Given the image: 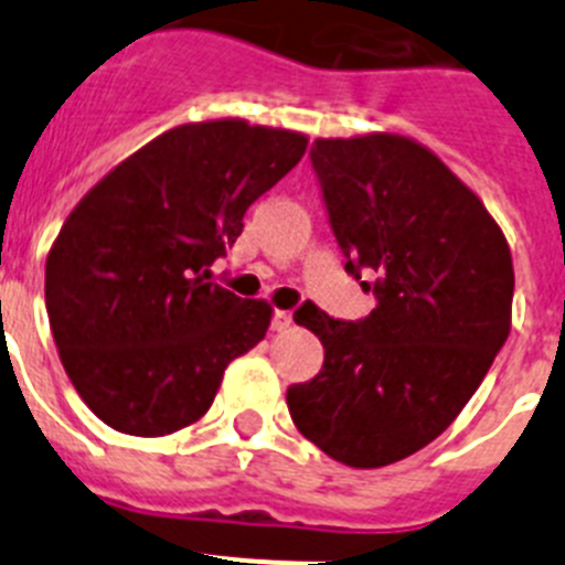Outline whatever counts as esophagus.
I'll list each match as a JSON object with an SVG mask.
<instances>
[{"label":"esophagus","instance_id":"esophagus-1","mask_svg":"<svg viewBox=\"0 0 565 565\" xmlns=\"http://www.w3.org/2000/svg\"><path fill=\"white\" fill-rule=\"evenodd\" d=\"M291 322H294V317H291V311H274V331H286V328H291Z\"/></svg>","mask_w":565,"mask_h":565}]
</instances>
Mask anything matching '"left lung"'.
Returning <instances> with one entry per match:
<instances>
[{"mask_svg": "<svg viewBox=\"0 0 565 565\" xmlns=\"http://www.w3.org/2000/svg\"><path fill=\"white\" fill-rule=\"evenodd\" d=\"M311 163L344 271L376 274L379 306L359 322L311 302L294 313L326 362L288 387V411L333 461L387 467L456 422L507 342L512 252L481 198L413 138H317Z\"/></svg>", "mask_w": 565, "mask_h": 565, "instance_id": "1", "label": "left lung"}]
</instances>
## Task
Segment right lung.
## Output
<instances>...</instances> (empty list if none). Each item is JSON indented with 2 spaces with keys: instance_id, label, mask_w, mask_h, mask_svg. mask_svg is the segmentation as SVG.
<instances>
[{
  "instance_id": "obj_1",
  "label": "right lung",
  "mask_w": 565,
  "mask_h": 565,
  "mask_svg": "<svg viewBox=\"0 0 565 565\" xmlns=\"http://www.w3.org/2000/svg\"><path fill=\"white\" fill-rule=\"evenodd\" d=\"M306 149L308 135L243 118L181 124L67 214L44 266L50 331L78 396L113 430L158 438L194 424L228 362L266 337V299L206 274Z\"/></svg>"
}]
</instances>
